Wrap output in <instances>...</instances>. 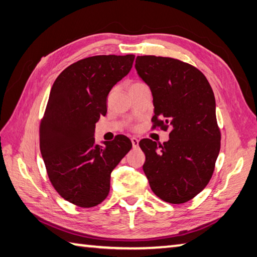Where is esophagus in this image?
I'll list each match as a JSON object with an SVG mask.
<instances>
[{
	"label": "esophagus",
	"mask_w": 257,
	"mask_h": 257,
	"mask_svg": "<svg viewBox=\"0 0 257 257\" xmlns=\"http://www.w3.org/2000/svg\"><path fill=\"white\" fill-rule=\"evenodd\" d=\"M132 144H133V147H134V148H138V146H139V140H138L137 138L133 137V138H132Z\"/></svg>",
	"instance_id": "1"
}]
</instances>
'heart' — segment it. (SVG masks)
I'll list each match as a JSON object with an SVG mask.
<instances>
[{"mask_svg": "<svg viewBox=\"0 0 257 257\" xmlns=\"http://www.w3.org/2000/svg\"><path fill=\"white\" fill-rule=\"evenodd\" d=\"M141 84H143V83H140V81H136V83H134L132 86H130V87H133V86H137V85H141Z\"/></svg>", "mask_w": 257, "mask_h": 257, "instance_id": "heart-1", "label": "heart"}]
</instances>
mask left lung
Masks as SVG:
<instances>
[{"label": "left lung", "instance_id": "obj_1", "mask_svg": "<svg viewBox=\"0 0 257 257\" xmlns=\"http://www.w3.org/2000/svg\"><path fill=\"white\" fill-rule=\"evenodd\" d=\"M135 66L154 97L152 128L170 129L163 145L140 140L145 174L158 198L184 203L209 183L220 152L214 94L198 68L179 59L137 56Z\"/></svg>", "mask_w": 257, "mask_h": 257}]
</instances>
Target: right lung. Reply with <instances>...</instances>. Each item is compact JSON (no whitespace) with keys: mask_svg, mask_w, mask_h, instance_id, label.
<instances>
[{"mask_svg":"<svg viewBox=\"0 0 257 257\" xmlns=\"http://www.w3.org/2000/svg\"><path fill=\"white\" fill-rule=\"evenodd\" d=\"M135 55H98L69 65L51 89L40 124V148L46 171L58 194L80 207L107 198L110 174L132 149L118 135L95 145V124L107 112V96L133 67Z\"/></svg>","mask_w":257,"mask_h":257,"instance_id":"1","label":"right lung"}]
</instances>
